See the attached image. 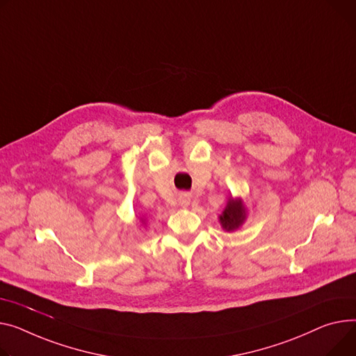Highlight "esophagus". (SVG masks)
<instances>
[{
    "label": "esophagus",
    "mask_w": 356,
    "mask_h": 356,
    "mask_svg": "<svg viewBox=\"0 0 356 356\" xmlns=\"http://www.w3.org/2000/svg\"><path fill=\"white\" fill-rule=\"evenodd\" d=\"M179 203H180V206L187 207L188 203H191V196H188V195H181L180 199H179Z\"/></svg>",
    "instance_id": "1"
}]
</instances>
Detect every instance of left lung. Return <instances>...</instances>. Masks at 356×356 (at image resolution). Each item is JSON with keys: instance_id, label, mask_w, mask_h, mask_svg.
<instances>
[{"instance_id": "obj_1", "label": "left lung", "mask_w": 356, "mask_h": 356, "mask_svg": "<svg viewBox=\"0 0 356 356\" xmlns=\"http://www.w3.org/2000/svg\"><path fill=\"white\" fill-rule=\"evenodd\" d=\"M246 219V207L243 204V200L239 197H230L227 200V204L222 215L219 216V222L226 232H233L239 229Z\"/></svg>"}]
</instances>
